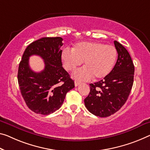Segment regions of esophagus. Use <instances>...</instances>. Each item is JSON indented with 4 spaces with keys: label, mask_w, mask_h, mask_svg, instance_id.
Masks as SVG:
<instances>
[{
    "label": "esophagus",
    "mask_w": 150,
    "mask_h": 150,
    "mask_svg": "<svg viewBox=\"0 0 150 150\" xmlns=\"http://www.w3.org/2000/svg\"><path fill=\"white\" fill-rule=\"evenodd\" d=\"M80 84V82H78V81H75V82H74L75 86H78Z\"/></svg>",
    "instance_id": "esophagus-1"
}]
</instances>
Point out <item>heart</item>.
I'll list each match as a JSON object with an SVG mask.
<instances>
[{
    "label": "heart",
    "instance_id": "1",
    "mask_svg": "<svg viewBox=\"0 0 150 150\" xmlns=\"http://www.w3.org/2000/svg\"><path fill=\"white\" fill-rule=\"evenodd\" d=\"M117 52L112 45L98 42H79L72 51L64 50L62 60L66 70L73 72L84 62V68L73 74L78 80H88L94 77L100 80L107 77L116 63Z\"/></svg>",
    "mask_w": 150,
    "mask_h": 150
}]
</instances>
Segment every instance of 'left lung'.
Returning <instances> with one entry per match:
<instances>
[{"label": "left lung", "mask_w": 150, "mask_h": 150, "mask_svg": "<svg viewBox=\"0 0 150 150\" xmlns=\"http://www.w3.org/2000/svg\"><path fill=\"white\" fill-rule=\"evenodd\" d=\"M118 57L111 72L94 84H90V93L84 99L86 109L96 116L107 117L125 104L133 84L135 68L129 54L118 41H114Z\"/></svg>", "instance_id": "8db88e82"}]
</instances>
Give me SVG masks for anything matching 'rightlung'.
<instances>
[{"instance_id": "obj_1", "label": "right lung", "mask_w": 150, "mask_h": 150, "mask_svg": "<svg viewBox=\"0 0 150 150\" xmlns=\"http://www.w3.org/2000/svg\"><path fill=\"white\" fill-rule=\"evenodd\" d=\"M63 39L43 38L32 42L25 49L18 70L21 93L29 109L38 114L50 115L63 104L66 94L74 88V82L62 67L61 47ZM37 54L45 61L40 73L32 71L30 56Z\"/></svg>"}]
</instances>
